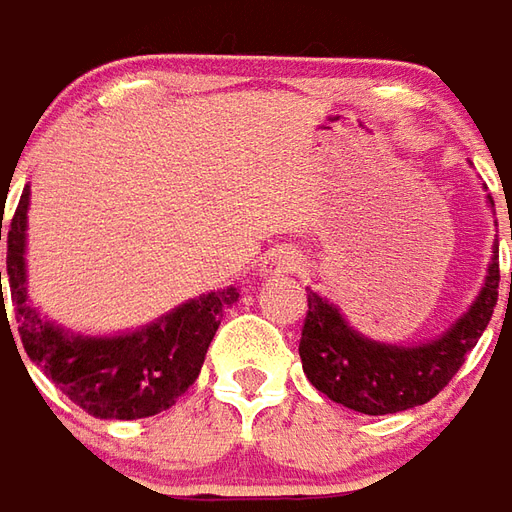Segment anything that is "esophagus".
I'll list each match as a JSON object with an SVG mask.
<instances>
[{
  "instance_id": "esophagus-1",
  "label": "esophagus",
  "mask_w": 512,
  "mask_h": 512,
  "mask_svg": "<svg viewBox=\"0 0 512 512\" xmlns=\"http://www.w3.org/2000/svg\"><path fill=\"white\" fill-rule=\"evenodd\" d=\"M303 267V259H300V253L295 248H273L267 253V259L262 264V275L264 278H275V275H289L297 273Z\"/></svg>"
}]
</instances>
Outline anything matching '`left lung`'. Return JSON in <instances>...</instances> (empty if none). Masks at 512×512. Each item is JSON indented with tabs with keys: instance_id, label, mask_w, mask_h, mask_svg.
<instances>
[{
	"instance_id": "obj_1",
	"label": "left lung",
	"mask_w": 512,
	"mask_h": 512,
	"mask_svg": "<svg viewBox=\"0 0 512 512\" xmlns=\"http://www.w3.org/2000/svg\"><path fill=\"white\" fill-rule=\"evenodd\" d=\"M491 201V195H488ZM494 206V201H491ZM512 237V231H510ZM512 295V273H510ZM499 297V245L488 264L480 295L447 331L422 344L375 342L350 328L328 297L308 289V311L300 336V361L311 386L350 411L366 416L424 405L455 378L469 350L488 328Z\"/></svg>"
}]
</instances>
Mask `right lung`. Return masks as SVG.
I'll use <instances>...</instances> for the list:
<instances>
[{"mask_svg": "<svg viewBox=\"0 0 512 512\" xmlns=\"http://www.w3.org/2000/svg\"><path fill=\"white\" fill-rule=\"evenodd\" d=\"M27 209L24 187L7 231V278L10 303L18 322L21 347L32 364L65 397L99 419H146L176 405L190 389L226 308L239 300L234 286L217 289L176 306L151 325L118 336H82L43 320L27 297ZM5 322L10 331L5 303ZM13 339V333H10ZM16 347V342H13ZM18 353V350H16ZM21 358V355H18Z\"/></svg>", "mask_w": 512, "mask_h": 512, "instance_id": "1", "label": "right lung"}]
</instances>
